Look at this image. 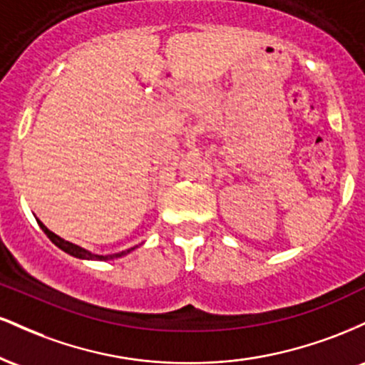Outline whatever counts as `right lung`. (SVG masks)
<instances>
[{
	"instance_id": "obj_1",
	"label": "right lung",
	"mask_w": 365,
	"mask_h": 365,
	"mask_svg": "<svg viewBox=\"0 0 365 365\" xmlns=\"http://www.w3.org/2000/svg\"><path fill=\"white\" fill-rule=\"evenodd\" d=\"M37 223H39L41 230H43V232L46 233V235H48V238H49V240L53 242L54 245L60 247V249H61V250H65L66 254L75 255V257H78V259H94V261H110V259H118V257H121V255L128 254L130 250L135 249V247H133V249H128L127 252H120V254H108V255H98V254H92V252H89V250L82 249V247H78V245H75V244H70V242L63 240V238H60L58 235H54V233H53V232H49V230L46 228V226H44L43 223H41L39 220H37Z\"/></svg>"
}]
</instances>
